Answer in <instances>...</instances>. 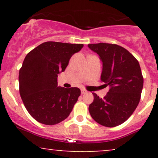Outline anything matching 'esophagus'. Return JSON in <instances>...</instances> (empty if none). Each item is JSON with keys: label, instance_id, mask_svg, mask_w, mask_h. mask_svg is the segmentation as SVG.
Instances as JSON below:
<instances>
[{"label": "esophagus", "instance_id": "obj_1", "mask_svg": "<svg viewBox=\"0 0 158 158\" xmlns=\"http://www.w3.org/2000/svg\"><path fill=\"white\" fill-rule=\"evenodd\" d=\"M86 93H87V91L85 90H84V89L81 90V94H86Z\"/></svg>", "mask_w": 158, "mask_h": 158}]
</instances>
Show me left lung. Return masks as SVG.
Returning <instances> with one entry per match:
<instances>
[{
	"label": "left lung",
	"instance_id": "left-lung-1",
	"mask_svg": "<svg viewBox=\"0 0 158 158\" xmlns=\"http://www.w3.org/2000/svg\"><path fill=\"white\" fill-rule=\"evenodd\" d=\"M88 47L99 55L102 62L100 79L110 88L103 99L93 93L90 114L103 126H117L131 117L139 104L143 86L139 62L119 45L99 43Z\"/></svg>",
	"mask_w": 158,
	"mask_h": 158
}]
</instances>
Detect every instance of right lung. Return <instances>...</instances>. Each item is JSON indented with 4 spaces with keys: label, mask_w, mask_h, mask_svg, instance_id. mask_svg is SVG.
Instances as JSON below:
<instances>
[{
    "label": "right lung",
    "mask_w": 158,
    "mask_h": 158,
    "mask_svg": "<svg viewBox=\"0 0 158 158\" xmlns=\"http://www.w3.org/2000/svg\"><path fill=\"white\" fill-rule=\"evenodd\" d=\"M83 46L47 41L25 57L19 71L20 95L27 111L38 122L51 126L70 115L80 89L58 86L57 78Z\"/></svg>",
    "instance_id": "add662e5"
}]
</instances>
